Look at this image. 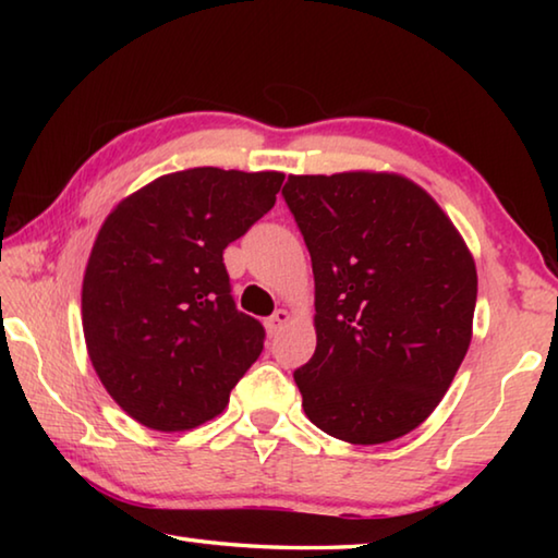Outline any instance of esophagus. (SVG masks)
<instances>
[{"mask_svg": "<svg viewBox=\"0 0 558 558\" xmlns=\"http://www.w3.org/2000/svg\"><path fill=\"white\" fill-rule=\"evenodd\" d=\"M288 319H290V313H288V310H276V313H272V315L266 319L268 332H270V335H278V332H280V327L286 325Z\"/></svg>", "mask_w": 558, "mask_h": 558, "instance_id": "esophagus-1", "label": "esophagus"}]
</instances>
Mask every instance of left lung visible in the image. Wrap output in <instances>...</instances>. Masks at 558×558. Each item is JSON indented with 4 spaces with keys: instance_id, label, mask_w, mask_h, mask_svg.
<instances>
[{
    "instance_id": "left-lung-1",
    "label": "left lung",
    "mask_w": 558,
    "mask_h": 558,
    "mask_svg": "<svg viewBox=\"0 0 558 558\" xmlns=\"http://www.w3.org/2000/svg\"><path fill=\"white\" fill-rule=\"evenodd\" d=\"M313 258V359L292 374L319 430L379 446L428 418L472 339L477 270L456 226L389 172L288 177Z\"/></svg>"
}]
</instances>
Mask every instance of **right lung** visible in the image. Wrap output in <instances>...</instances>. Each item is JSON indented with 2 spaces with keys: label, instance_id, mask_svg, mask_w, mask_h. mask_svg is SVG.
<instances>
[{
  "label": "right lung",
  "instance_id": "obj_1",
  "mask_svg": "<svg viewBox=\"0 0 558 558\" xmlns=\"http://www.w3.org/2000/svg\"><path fill=\"white\" fill-rule=\"evenodd\" d=\"M286 174L194 167L108 214L83 276V335L98 379L155 430L219 415L266 329L231 298L223 248L268 214Z\"/></svg>",
  "mask_w": 558,
  "mask_h": 558
}]
</instances>
